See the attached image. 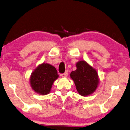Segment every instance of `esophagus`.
<instances>
[{"mask_svg": "<svg viewBox=\"0 0 130 130\" xmlns=\"http://www.w3.org/2000/svg\"><path fill=\"white\" fill-rule=\"evenodd\" d=\"M68 75V72H65L64 73H63V74H61V76L63 78H65V77H67Z\"/></svg>", "mask_w": 130, "mask_h": 130, "instance_id": "esophagus-1", "label": "esophagus"}]
</instances>
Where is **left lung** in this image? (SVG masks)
Wrapping results in <instances>:
<instances>
[{"mask_svg": "<svg viewBox=\"0 0 130 130\" xmlns=\"http://www.w3.org/2000/svg\"><path fill=\"white\" fill-rule=\"evenodd\" d=\"M77 69L71 72L70 76L74 80L78 93L87 96L94 92L98 84V74L95 69L84 61L76 63Z\"/></svg>", "mask_w": 130, "mask_h": 130, "instance_id": "1", "label": "left lung"}]
</instances>
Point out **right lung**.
<instances>
[{
    "mask_svg": "<svg viewBox=\"0 0 130 130\" xmlns=\"http://www.w3.org/2000/svg\"><path fill=\"white\" fill-rule=\"evenodd\" d=\"M58 76L55 68L43 63L36 68L31 75V87L38 94L46 95L51 91L53 83Z\"/></svg>",
    "mask_w": 130,
    "mask_h": 130,
    "instance_id": "1",
    "label": "right lung"
}]
</instances>
